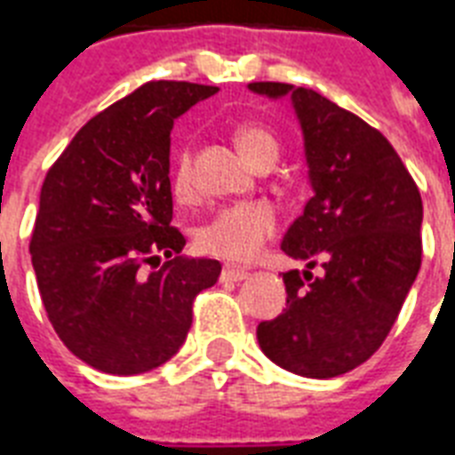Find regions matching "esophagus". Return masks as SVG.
I'll list each match as a JSON object with an SVG mask.
<instances>
[{"label": "esophagus", "mask_w": 455, "mask_h": 455, "mask_svg": "<svg viewBox=\"0 0 455 455\" xmlns=\"http://www.w3.org/2000/svg\"><path fill=\"white\" fill-rule=\"evenodd\" d=\"M248 277V270L243 267H234V265H227L224 270H221V279H231V282H243Z\"/></svg>", "instance_id": "obj_1"}]
</instances>
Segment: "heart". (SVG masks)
<instances>
[{
  "instance_id": "heart-1",
  "label": "heart",
  "mask_w": 455,
  "mask_h": 455,
  "mask_svg": "<svg viewBox=\"0 0 455 455\" xmlns=\"http://www.w3.org/2000/svg\"><path fill=\"white\" fill-rule=\"evenodd\" d=\"M238 149L255 168L272 166L279 156L277 137L260 124L245 123L236 130ZM193 171H190V151L178 154L173 168V190L185 197L190 193ZM277 231V212L267 202H245L234 207H221L204 219L195 231V243L202 253L217 255L224 260L245 262L260 253L267 238Z\"/></svg>"
}]
</instances>
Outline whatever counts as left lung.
<instances>
[{
    "mask_svg": "<svg viewBox=\"0 0 455 455\" xmlns=\"http://www.w3.org/2000/svg\"><path fill=\"white\" fill-rule=\"evenodd\" d=\"M248 89L289 96L304 134L311 200L282 238L304 260L284 272L287 308L258 325L267 359L306 379H332L381 347L422 265V197L390 142L362 117L294 84ZM315 261L323 272L310 275Z\"/></svg>",
    "mask_w": 455,
    "mask_h": 455,
    "instance_id": "obj_1",
    "label": "left lung"
}]
</instances>
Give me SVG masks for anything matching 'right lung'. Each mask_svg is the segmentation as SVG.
Wrapping results in <instances>:
<instances>
[{
    "mask_svg": "<svg viewBox=\"0 0 455 455\" xmlns=\"http://www.w3.org/2000/svg\"><path fill=\"white\" fill-rule=\"evenodd\" d=\"M217 91L144 84L91 117L43 183L30 238L43 306L69 352L99 371L166 364L193 325V299L221 275L219 260L178 255L168 178L173 120Z\"/></svg>",
    "mask_w": 455,
    "mask_h": 455,
    "instance_id": "right-lung-1",
    "label": "right lung"
}]
</instances>
